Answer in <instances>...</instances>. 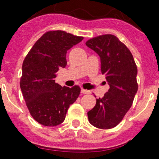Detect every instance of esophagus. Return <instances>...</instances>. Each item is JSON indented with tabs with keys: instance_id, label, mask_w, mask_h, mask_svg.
Returning a JSON list of instances; mask_svg holds the SVG:
<instances>
[{
	"instance_id": "1",
	"label": "esophagus",
	"mask_w": 159,
	"mask_h": 159,
	"mask_svg": "<svg viewBox=\"0 0 159 159\" xmlns=\"http://www.w3.org/2000/svg\"><path fill=\"white\" fill-rule=\"evenodd\" d=\"M90 93H91V92L89 91V90H87V89H81V93L83 94H89Z\"/></svg>"
}]
</instances>
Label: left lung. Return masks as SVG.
<instances>
[{
	"label": "left lung",
	"instance_id": "left-lung-1",
	"mask_svg": "<svg viewBox=\"0 0 159 159\" xmlns=\"http://www.w3.org/2000/svg\"><path fill=\"white\" fill-rule=\"evenodd\" d=\"M85 44L100 56L101 70L110 85L88 112L89 121L101 129L115 128L131 108L138 89L136 62L128 47L114 35H99Z\"/></svg>",
	"mask_w": 159,
	"mask_h": 159
}]
</instances>
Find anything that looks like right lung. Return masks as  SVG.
Instances as JSON below:
<instances>
[{
    "label": "right lung",
    "instance_id": "add662e5",
    "mask_svg": "<svg viewBox=\"0 0 159 159\" xmlns=\"http://www.w3.org/2000/svg\"><path fill=\"white\" fill-rule=\"evenodd\" d=\"M84 39L64 31H48L35 42L23 62L20 88L30 114L47 127L61 124L80 93L78 85L61 87L55 73L66 66L68 49Z\"/></svg>",
    "mask_w": 159,
    "mask_h": 159
}]
</instances>
